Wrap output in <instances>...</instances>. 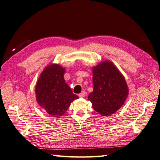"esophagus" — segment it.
Listing matches in <instances>:
<instances>
[{
    "mask_svg": "<svg viewBox=\"0 0 160 160\" xmlns=\"http://www.w3.org/2000/svg\"><path fill=\"white\" fill-rule=\"evenodd\" d=\"M85 95H86V92H85L84 91H82L81 93L79 94L78 96H79L80 97H84Z\"/></svg>",
    "mask_w": 160,
    "mask_h": 160,
    "instance_id": "obj_1",
    "label": "esophagus"
}]
</instances>
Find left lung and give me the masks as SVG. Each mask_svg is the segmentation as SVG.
I'll return each instance as SVG.
<instances>
[{
  "instance_id": "8db88e82",
  "label": "left lung",
  "mask_w": 160,
  "mask_h": 160,
  "mask_svg": "<svg viewBox=\"0 0 160 160\" xmlns=\"http://www.w3.org/2000/svg\"><path fill=\"white\" fill-rule=\"evenodd\" d=\"M93 91L88 100L103 116L116 113L124 105L129 90L124 76L112 61H103L92 68Z\"/></svg>"
}]
</instances>
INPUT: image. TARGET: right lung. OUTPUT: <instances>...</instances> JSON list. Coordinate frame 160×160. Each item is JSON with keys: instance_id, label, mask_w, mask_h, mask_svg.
<instances>
[{"instance_id": "obj_1", "label": "right lung", "mask_w": 160, "mask_h": 160, "mask_svg": "<svg viewBox=\"0 0 160 160\" xmlns=\"http://www.w3.org/2000/svg\"><path fill=\"white\" fill-rule=\"evenodd\" d=\"M65 69L59 64L48 65L41 72L35 87L40 107L55 118L64 115L72 102L78 99L65 82Z\"/></svg>"}]
</instances>
